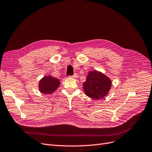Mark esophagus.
<instances>
[{
    "instance_id": "obj_1",
    "label": "esophagus",
    "mask_w": 152,
    "mask_h": 152,
    "mask_svg": "<svg viewBox=\"0 0 152 152\" xmlns=\"http://www.w3.org/2000/svg\"><path fill=\"white\" fill-rule=\"evenodd\" d=\"M69 77H72V78H77V73H75V74L73 75L72 76H69Z\"/></svg>"
}]
</instances>
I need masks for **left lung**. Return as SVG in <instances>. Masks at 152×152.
I'll use <instances>...</instances> for the list:
<instances>
[{
  "label": "left lung",
  "instance_id": "left-lung-1",
  "mask_svg": "<svg viewBox=\"0 0 152 152\" xmlns=\"http://www.w3.org/2000/svg\"><path fill=\"white\" fill-rule=\"evenodd\" d=\"M111 86L109 78L97 71H90L86 81L83 83V89L89 98L99 99L108 94Z\"/></svg>",
  "mask_w": 152,
  "mask_h": 152
}]
</instances>
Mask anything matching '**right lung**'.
Segmentation results:
<instances>
[{
	"mask_svg": "<svg viewBox=\"0 0 152 152\" xmlns=\"http://www.w3.org/2000/svg\"><path fill=\"white\" fill-rule=\"evenodd\" d=\"M60 85V81L57 78L52 76H44L39 81V91L43 94L53 93Z\"/></svg>",
	"mask_w": 152,
	"mask_h": 152,
	"instance_id": "add662e5",
	"label": "right lung"
}]
</instances>
